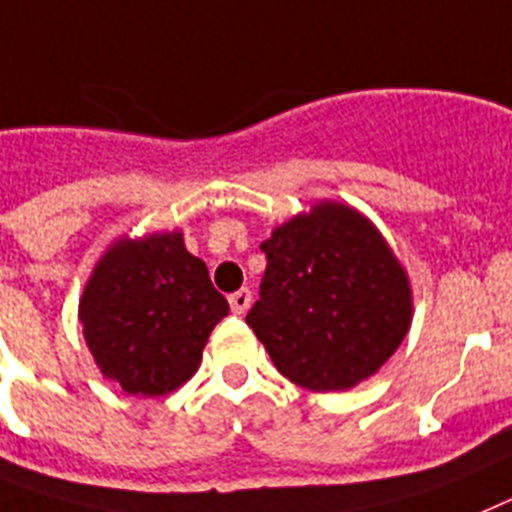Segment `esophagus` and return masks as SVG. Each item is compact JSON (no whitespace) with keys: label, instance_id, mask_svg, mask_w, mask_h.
Returning a JSON list of instances; mask_svg holds the SVG:
<instances>
[{"label":"esophagus","instance_id":"34e87169","mask_svg":"<svg viewBox=\"0 0 512 512\" xmlns=\"http://www.w3.org/2000/svg\"><path fill=\"white\" fill-rule=\"evenodd\" d=\"M229 304H231V311H234V314H244V311L250 309V304H252L250 288H239L237 293H231Z\"/></svg>","mask_w":512,"mask_h":512}]
</instances>
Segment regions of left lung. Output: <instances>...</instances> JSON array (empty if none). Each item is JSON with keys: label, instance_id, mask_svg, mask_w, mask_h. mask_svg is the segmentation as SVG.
<instances>
[{"label": "left lung", "instance_id": "1", "mask_svg": "<svg viewBox=\"0 0 512 512\" xmlns=\"http://www.w3.org/2000/svg\"><path fill=\"white\" fill-rule=\"evenodd\" d=\"M260 250L268 268L247 324L293 384L350 389L402 345L410 281L363 213L322 201L273 229Z\"/></svg>", "mask_w": 512, "mask_h": 512}]
</instances>
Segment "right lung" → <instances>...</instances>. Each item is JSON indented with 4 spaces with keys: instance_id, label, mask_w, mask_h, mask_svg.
<instances>
[{
    "instance_id": "add662e5",
    "label": "right lung",
    "mask_w": 512,
    "mask_h": 512,
    "mask_svg": "<svg viewBox=\"0 0 512 512\" xmlns=\"http://www.w3.org/2000/svg\"><path fill=\"white\" fill-rule=\"evenodd\" d=\"M229 304L180 231L118 239L79 299L84 340L102 376L128 394H170L198 371Z\"/></svg>"
}]
</instances>
